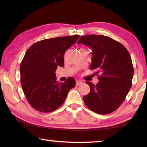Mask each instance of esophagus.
<instances>
[{"mask_svg": "<svg viewBox=\"0 0 147 147\" xmlns=\"http://www.w3.org/2000/svg\"><path fill=\"white\" fill-rule=\"evenodd\" d=\"M82 84V82L80 81V80H78L76 81V86H79V85H80V84Z\"/></svg>", "mask_w": 147, "mask_h": 147, "instance_id": "obj_1", "label": "esophagus"}]
</instances>
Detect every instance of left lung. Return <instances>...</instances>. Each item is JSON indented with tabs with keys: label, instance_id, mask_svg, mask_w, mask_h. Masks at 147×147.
I'll use <instances>...</instances> for the list:
<instances>
[{
	"label": "left lung",
	"instance_id": "8db88e82",
	"mask_svg": "<svg viewBox=\"0 0 147 147\" xmlns=\"http://www.w3.org/2000/svg\"><path fill=\"white\" fill-rule=\"evenodd\" d=\"M78 44L92 50L90 69L100 73L96 85L86 82L91 90L84 96V102L96 113L113 112L123 102L131 88L134 68L130 54L121 43L100 35L82 36Z\"/></svg>",
	"mask_w": 147,
	"mask_h": 147
}]
</instances>
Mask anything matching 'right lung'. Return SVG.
<instances>
[{
  "instance_id": "right-lung-1",
  "label": "right lung",
  "mask_w": 147,
  "mask_h": 147,
  "mask_svg": "<svg viewBox=\"0 0 147 147\" xmlns=\"http://www.w3.org/2000/svg\"><path fill=\"white\" fill-rule=\"evenodd\" d=\"M79 38V35H74L44 39L27 50L20 66L21 86L27 100L37 111L56 110L75 86L73 77L59 83L55 71L58 66L63 67L65 53Z\"/></svg>"
}]
</instances>
